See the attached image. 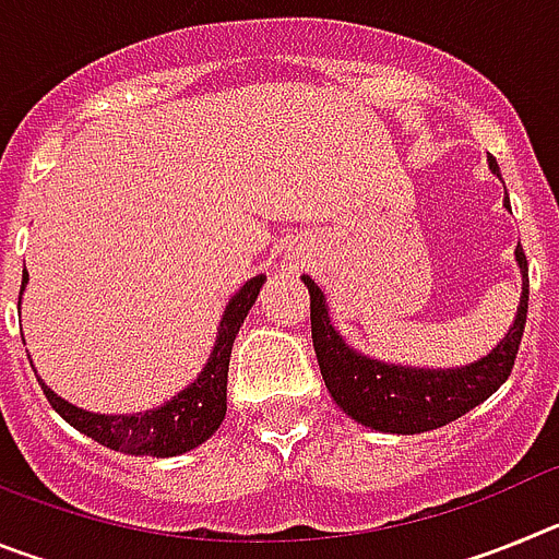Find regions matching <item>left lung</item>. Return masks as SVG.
I'll list each match as a JSON object with an SVG mask.
<instances>
[{"instance_id": "8db88e82", "label": "left lung", "mask_w": 559, "mask_h": 559, "mask_svg": "<svg viewBox=\"0 0 559 559\" xmlns=\"http://www.w3.org/2000/svg\"><path fill=\"white\" fill-rule=\"evenodd\" d=\"M490 170L501 176L496 159L490 156ZM510 206V201H507ZM518 269L523 276L521 305H518L515 324L503 335L501 344L490 355L456 369H417L383 364L378 358L355 353L344 344L338 330L330 324L328 305L322 288L302 276L310 290V333L313 349L322 369L324 386L330 397L344 408V414L383 433H423L442 428L478 403L498 392L503 380L515 367V355L521 347L526 310H530V263L518 246Z\"/></svg>"}]
</instances>
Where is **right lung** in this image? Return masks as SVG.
I'll use <instances>...</instances> for the list:
<instances>
[{
    "instance_id": "1",
    "label": "right lung",
    "mask_w": 559,
    "mask_h": 559,
    "mask_svg": "<svg viewBox=\"0 0 559 559\" xmlns=\"http://www.w3.org/2000/svg\"><path fill=\"white\" fill-rule=\"evenodd\" d=\"M263 280V274L251 276L249 283L231 296L224 310V319H221L218 338H215L206 367L201 369V374L192 380L190 386L181 389L173 400H167L165 406L140 414H95L58 397L38 378L49 406L56 408L72 428H78V431L92 437L100 445L111 448V451L128 453V456L167 459L199 448L201 442H206L212 433L218 431L226 417V374H229L231 344H235L237 330L249 316L251 305L257 302ZM24 285H27V269H24L22 276V290Z\"/></svg>"
}]
</instances>
